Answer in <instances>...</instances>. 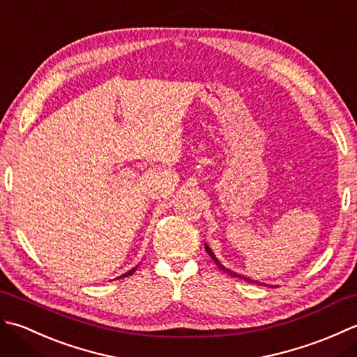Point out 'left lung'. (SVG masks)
<instances>
[{
    "mask_svg": "<svg viewBox=\"0 0 357 357\" xmlns=\"http://www.w3.org/2000/svg\"><path fill=\"white\" fill-rule=\"evenodd\" d=\"M205 250H206V252L209 254V257L214 260V264L220 268L222 271H225V273H228L231 278H238V279H243V280H246V282H251V283H256V285H265V283H261V282H257V280H251L250 278H245V275H242V274H237V273H234V271H231V270H228V268H225L219 260H217V257L214 256V252H213V250L209 248V246L205 243Z\"/></svg>",
    "mask_w": 357,
    "mask_h": 357,
    "instance_id": "obj_1",
    "label": "left lung"
}]
</instances>
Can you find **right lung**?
<instances>
[{
	"label": "right lung",
	"mask_w": 357,
	"mask_h": 357,
	"mask_svg": "<svg viewBox=\"0 0 357 357\" xmlns=\"http://www.w3.org/2000/svg\"><path fill=\"white\" fill-rule=\"evenodd\" d=\"M135 270H137V266H135V268H132V270H130V271H128L126 274H123V275H120V278H128V275H130V274H132V273H134ZM120 278H119V279H120Z\"/></svg>",
	"instance_id": "right-lung-1"
}]
</instances>
